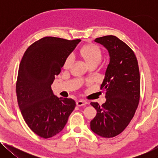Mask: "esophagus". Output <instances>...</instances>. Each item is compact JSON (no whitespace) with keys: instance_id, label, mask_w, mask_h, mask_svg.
<instances>
[{"instance_id":"obj_1","label":"esophagus","mask_w":158,"mask_h":158,"mask_svg":"<svg viewBox=\"0 0 158 158\" xmlns=\"http://www.w3.org/2000/svg\"><path fill=\"white\" fill-rule=\"evenodd\" d=\"M87 104H88V102L84 100H79L78 101H77V105L78 106H84L85 105H87Z\"/></svg>"}]
</instances>
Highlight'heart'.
Here are the masks:
<instances>
[{
  "label": "heart",
  "instance_id": "b5f03b06",
  "mask_svg": "<svg viewBox=\"0 0 158 158\" xmlns=\"http://www.w3.org/2000/svg\"><path fill=\"white\" fill-rule=\"evenodd\" d=\"M80 53L89 65H91L93 63H99L102 58V52L100 49L97 45L93 44H86L80 50ZM73 60V55H69L64 62V68L68 69L70 68Z\"/></svg>",
  "mask_w": 158,
  "mask_h": 158
}]
</instances>
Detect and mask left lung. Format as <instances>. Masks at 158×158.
<instances>
[{"label": "left lung", "mask_w": 158, "mask_h": 158, "mask_svg": "<svg viewBox=\"0 0 158 158\" xmlns=\"http://www.w3.org/2000/svg\"><path fill=\"white\" fill-rule=\"evenodd\" d=\"M95 42L108 50L110 60L100 86L106 100L102 105L90 102L97 110L90 129L100 137L111 138L121 134L135 114L140 98L139 69L135 53L117 37H98Z\"/></svg>", "instance_id": "8db88e82"}]
</instances>
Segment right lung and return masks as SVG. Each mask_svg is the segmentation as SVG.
<instances>
[{
	"instance_id": "right-lung-1",
	"label": "right lung",
	"mask_w": 158,
	"mask_h": 158,
	"mask_svg": "<svg viewBox=\"0 0 158 158\" xmlns=\"http://www.w3.org/2000/svg\"><path fill=\"white\" fill-rule=\"evenodd\" d=\"M80 41L45 37L32 44L21 60L16 84L19 106L28 127L40 137L59 133L75 108V101L58 98L51 85Z\"/></svg>"
}]
</instances>
